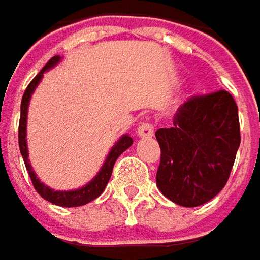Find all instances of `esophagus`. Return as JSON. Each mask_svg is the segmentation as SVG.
I'll return each mask as SVG.
<instances>
[{"instance_id": "34e87169", "label": "esophagus", "mask_w": 260, "mask_h": 260, "mask_svg": "<svg viewBox=\"0 0 260 260\" xmlns=\"http://www.w3.org/2000/svg\"><path fill=\"white\" fill-rule=\"evenodd\" d=\"M137 134H138L140 138H151L152 134H154L152 125L148 123V122H142V123H140L138 129H137Z\"/></svg>"}]
</instances>
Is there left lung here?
I'll use <instances>...</instances> for the list:
<instances>
[{"label": "left lung", "instance_id": "left-lung-1", "mask_svg": "<svg viewBox=\"0 0 260 260\" xmlns=\"http://www.w3.org/2000/svg\"><path fill=\"white\" fill-rule=\"evenodd\" d=\"M161 148L157 186L180 207H199L225 186L240 145L239 109L225 90L190 97L173 126L155 131Z\"/></svg>", "mask_w": 260, "mask_h": 260}]
</instances>
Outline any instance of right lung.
<instances>
[{
  "label": "right lung",
  "mask_w": 260,
  "mask_h": 260,
  "mask_svg": "<svg viewBox=\"0 0 260 260\" xmlns=\"http://www.w3.org/2000/svg\"><path fill=\"white\" fill-rule=\"evenodd\" d=\"M61 59L62 58L59 55H55L53 58H51L49 62L42 68V71L31 80V83L27 85V88H26V91L23 94L21 108H20V110H21V113H20V123H18V145H20V152L23 155V160H24V164H26L28 176L31 179V183H33V186L38 190V193H39L40 197L43 198V199H46V201H49V202H52V204H55V205L65 207V208H71V207H81V205H85V204L94 201L97 197L102 195V192L105 190L109 179L112 176V170H113L115 161L118 160V157L122 152L129 148L131 145H132V142H134V140L131 138L128 134L122 135L118 141H116V144L110 148L108 157H106L103 166L100 167L99 173L87 185H84V186L74 189V190H53L52 187L46 186L45 183L40 182L39 177L33 172L31 164L28 163L27 140H26V135H27L28 103H30V99H31V94L35 93L36 87L42 81L43 74L46 73V71H49L55 65H58V63L61 62Z\"/></svg>",
  "instance_id": "right-lung-1"
}]
</instances>
